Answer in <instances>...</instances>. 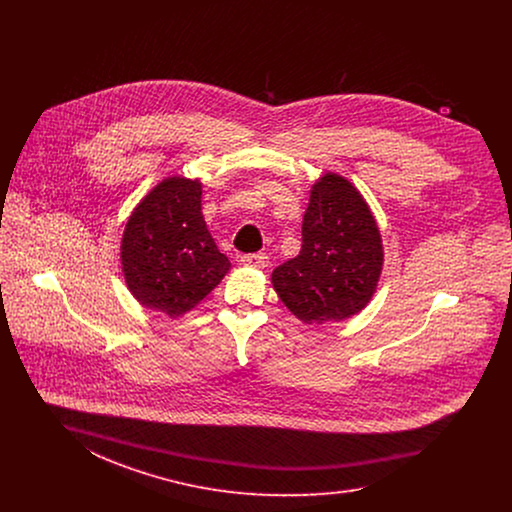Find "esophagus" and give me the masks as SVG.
Segmentation results:
<instances>
[{"label": "esophagus", "instance_id": "esophagus-1", "mask_svg": "<svg viewBox=\"0 0 512 512\" xmlns=\"http://www.w3.org/2000/svg\"><path fill=\"white\" fill-rule=\"evenodd\" d=\"M242 265L255 268L268 267L267 253H251V255H244V257H242Z\"/></svg>", "mask_w": 512, "mask_h": 512}]
</instances>
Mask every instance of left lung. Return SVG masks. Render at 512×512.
Here are the masks:
<instances>
[{
    "label": "left lung",
    "instance_id": "8db88e82",
    "mask_svg": "<svg viewBox=\"0 0 512 512\" xmlns=\"http://www.w3.org/2000/svg\"><path fill=\"white\" fill-rule=\"evenodd\" d=\"M297 257L272 272V286L307 324L343 320L370 301L382 272V240L363 195L338 174L311 190Z\"/></svg>",
    "mask_w": 512,
    "mask_h": 512
}]
</instances>
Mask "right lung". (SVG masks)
Returning a JSON list of instances; mask_svg holds the SVG:
<instances>
[{
    "label": "right lung",
    "mask_w": 512,
    "mask_h": 512,
    "mask_svg": "<svg viewBox=\"0 0 512 512\" xmlns=\"http://www.w3.org/2000/svg\"><path fill=\"white\" fill-rule=\"evenodd\" d=\"M122 270L132 295L180 317L217 288L230 261L201 215V184L172 176L155 186L126 222Z\"/></svg>",
    "instance_id": "1"
}]
</instances>
